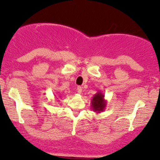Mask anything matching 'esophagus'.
Segmentation results:
<instances>
[{
  "label": "esophagus",
  "mask_w": 160,
  "mask_h": 160,
  "mask_svg": "<svg viewBox=\"0 0 160 160\" xmlns=\"http://www.w3.org/2000/svg\"><path fill=\"white\" fill-rule=\"evenodd\" d=\"M77 92H78L79 94H81V93H82V87H81V86H78V88H77Z\"/></svg>",
  "instance_id": "obj_1"
}]
</instances>
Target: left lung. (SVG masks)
<instances>
[{"instance_id": "1", "label": "left lung", "mask_w": 160, "mask_h": 160, "mask_svg": "<svg viewBox=\"0 0 160 160\" xmlns=\"http://www.w3.org/2000/svg\"><path fill=\"white\" fill-rule=\"evenodd\" d=\"M106 104L107 102L104 100V95L101 92H97L91 100V107L92 108V111L96 112L97 113L103 111L106 107Z\"/></svg>"}]
</instances>
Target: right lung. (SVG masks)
Returning a JSON list of instances; mask_svg holds the SVG:
<instances>
[{
  "label": "right lung",
  "instance_id": "add662e5",
  "mask_svg": "<svg viewBox=\"0 0 160 160\" xmlns=\"http://www.w3.org/2000/svg\"><path fill=\"white\" fill-rule=\"evenodd\" d=\"M59 97H61V96H59Z\"/></svg>",
  "mask_w": 160,
  "mask_h": 160
}]
</instances>
